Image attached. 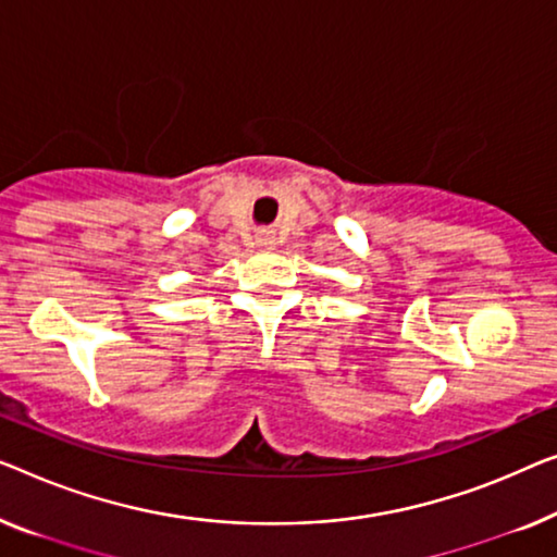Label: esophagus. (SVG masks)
Here are the masks:
<instances>
[{
	"label": "esophagus",
	"instance_id": "esophagus-1",
	"mask_svg": "<svg viewBox=\"0 0 557 557\" xmlns=\"http://www.w3.org/2000/svg\"><path fill=\"white\" fill-rule=\"evenodd\" d=\"M259 246L261 248H271L273 246V236H269V233H265V236H259Z\"/></svg>",
	"mask_w": 557,
	"mask_h": 557
}]
</instances>
